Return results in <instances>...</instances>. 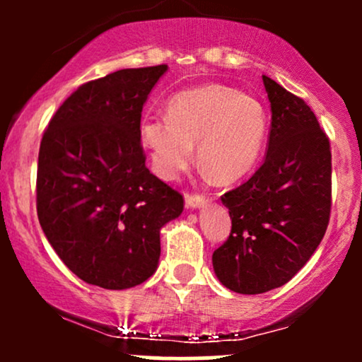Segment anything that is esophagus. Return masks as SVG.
<instances>
[{
	"label": "esophagus",
	"instance_id": "obj_1",
	"mask_svg": "<svg viewBox=\"0 0 362 362\" xmlns=\"http://www.w3.org/2000/svg\"><path fill=\"white\" fill-rule=\"evenodd\" d=\"M185 206L187 207H204L206 206V197L201 194H187L185 195Z\"/></svg>",
	"mask_w": 362,
	"mask_h": 362
}]
</instances>
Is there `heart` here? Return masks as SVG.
<instances>
[{
    "label": "heart",
    "mask_w": 362,
    "mask_h": 362,
    "mask_svg": "<svg viewBox=\"0 0 362 362\" xmlns=\"http://www.w3.org/2000/svg\"><path fill=\"white\" fill-rule=\"evenodd\" d=\"M267 127V112L257 98L231 86L204 85L173 95L167 117L144 119L139 138L160 177L180 175L197 143L199 160L219 180L231 182L257 163Z\"/></svg>",
    "instance_id": "obj_1"
}]
</instances>
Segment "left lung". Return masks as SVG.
<instances>
[{"label": "left lung", "mask_w": 362, "mask_h": 362, "mask_svg": "<svg viewBox=\"0 0 362 362\" xmlns=\"http://www.w3.org/2000/svg\"><path fill=\"white\" fill-rule=\"evenodd\" d=\"M272 122L264 163L221 195L231 233L213 253L218 279L240 294L281 288L325 235L332 207L330 141L303 98L262 76Z\"/></svg>", "instance_id": "left-lung-1"}]
</instances>
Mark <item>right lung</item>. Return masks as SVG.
I'll use <instances>...</instances> for the list:
<instances>
[{
  "label": "right lung",
  "instance_id": "1",
  "mask_svg": "<svg viewBox=\"0 0 362 362\" xmlns=\"http://www.w3.org/2000/svg\"><path fill=\"white\" fill-rule=\"evenodd\" d=\"M167 64L120 69L73 91L45 129L37 216L66 267L88 284L127 289L155 274L160 230L184 197L146 168L141 112Z\"/></svg>",
  "mask_w": 362,
  "mask_h": 362
}]
</instances>
